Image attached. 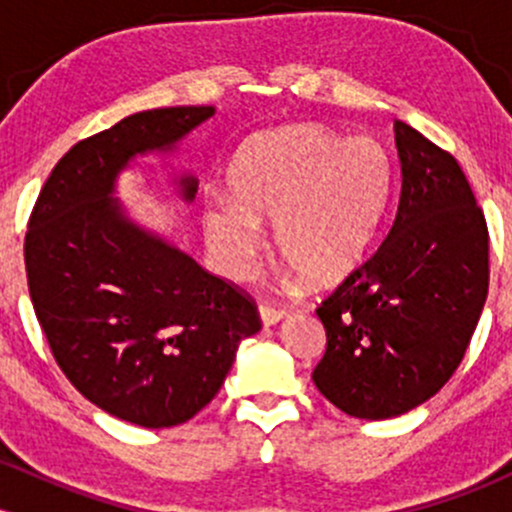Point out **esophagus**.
Wrapping results in <instances>:
<instances>
[{
	"label": "esophagus",
	"mask_w": 512,
	"mask_h": 512,
	"mask_svg": "<svg viewBox=\"0 0 512 512\" xmlns=\"http://www.w3.org/2000/svg\"><path fill=\"white\" fill-rule=\"evenodd\" d=\"M286 315H289V313H286L284 308H276V305H269V303L260 305V320H262V325H267V327L276 325V322H281Z\"/></svg>",
	"instance_id": "obj_1"
}]
</instances>
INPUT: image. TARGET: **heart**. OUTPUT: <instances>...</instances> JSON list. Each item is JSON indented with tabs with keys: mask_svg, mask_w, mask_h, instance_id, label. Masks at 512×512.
I'll list each match as a JSON object with an SVG mask.
<instances>
[{
	"mask_svg": "<svg viewBox=\"0 0 512 512\" xmlns=\"http://www.w3.org/2000/svg\"><path fill=\"white\" fill-rule=\"evenodd\" d=\"M395 185L387 149L373 137L289 127L262 134L231 170L233 199L204 209L207 240L228 274L243 276L274 223V252L313 286L337 284L361 264Z\"/></svg>",
	"mask_w": 512,
	"mask_h": 512,
	"instance_id": "obj_1",
	"label": "heart"
}]
</instances>
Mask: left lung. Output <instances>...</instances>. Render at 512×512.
<instances>
[{"mask_svg":"<svg viewBox=\"0 0 512 512\" xmlns=\"http://www.w3.org/2000/svg\"><path fill=\"white\" fill-rule=\"evenodd\" d=\"M399 202L380 248L317 308L315 387L356 419L407 414L460 366L489 293V231L460 163L395 120Z\"/></svg>","mask_w":512,"mask_h":512,"instance_id":"obj_1","label":"left lung"}]
</instances>
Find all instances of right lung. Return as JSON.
<instances>
[{
  "mask_svg": "<svg viewBox=\"0 0 512 512\" xmlns=\"http://www.w3.org/2000/svg\"><path fill=\"white\" fill-rule=\"evenodd\" d=\"M214 105L134 113L60 158L26 233L28 291L69 383L144 428L190 421L221 390L238 344L260 332L255 303L170 240L129 219L117 175L173 154ZM192 202L197 178H175Z\"/></svg>",
  "mask_w": 512,
  "mask_h": 512,
  "instance_id": "obj_1",
  "label": "right lung"
}]
</instances>
